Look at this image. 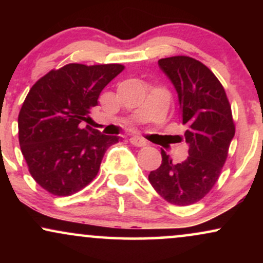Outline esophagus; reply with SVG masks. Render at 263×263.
<instances>
[{"mask_svg": "<svg viewBox=\"0 0 263 263\" xmlns=\"http://www.w3.org/2000/svg\"><path fill=\"white\" fill-rule=\"evenodd\" d=\"M129 142H131V144H134L136 147H144L147 144L146 140H144L143 137H141V136H132L131 138H129Z\"/></svg>", "mask_w": 263, "mask_h": 263, "instance_id": "esophagus-1", "label": "esophagus"}]
</instances>
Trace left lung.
<instances>
[{"label": "left lung", "instance_id": "left-lung-1", "mask_svg": "<svg viewBox=\"0 0 263 263\" xmlns=\"http://www.w3.org/2000/svg\"><path fill=\"white\" fill-rule=\"evenodd\" d=\"M158 65L177 90L189 157L173 163L162 149V164L148 180L168 203L186 206L203 199L218 182L235 123L224 87L203 63L177 55L159 59Z\"/></svg>", "mask_w": 263, "mask_h": 263}]
</instances>
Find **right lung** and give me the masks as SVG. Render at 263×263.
<instances>
[{
	"label": "right lung",
	"mask_w": 263,
	"mask_h": 263,
	"mask_svg": "<svg viewBox=\"0 0 263 263\" xmlns=\"http://www.w3.org/2000/svg\"><path fill=\"white\" fill-rule=\"evenodd\" d=\"M121 64H66L42 77L18 115V140L28 171L42 188L58 197L78 193L98 176L105 152L119 142L80 122Z\"/></svg>",
	"instance_id": "right-lung-1"
}]
</instances>
